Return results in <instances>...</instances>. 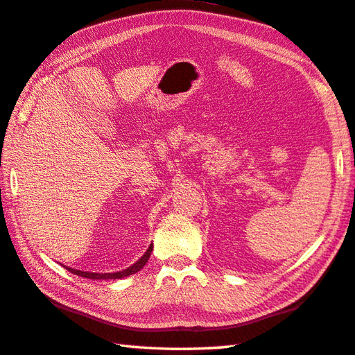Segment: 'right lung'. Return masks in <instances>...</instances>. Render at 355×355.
<instances>
[{
    "instance_id": "1",
    "label": "right lung",
    "mask_w": 355,
    "mask_h": 355,
    "mask_svg": "<svg viewBox=\"0 0 355 355\" xmlns=\"http://www.w3.org/2000/svg\"><path fill=\"white\" fill-rule=\"evenodd\" d=\"M152 249H154V245H150L149 248H148V251H146L144 254H143V257L140 260H138L135 265H132V266H129L128 269H124V270H120V272H106V274H96V272H86V270H78V269H72V268H67V266H64L69 272H72V274H75V275H80V277H85V279H90V280H115V279H124V277H129V275H132V274H135V272H138V270L140 269H143V266L146 265V263H148V260H149V257H150V252H152Z\"/></svg>"
}]
</instances>
